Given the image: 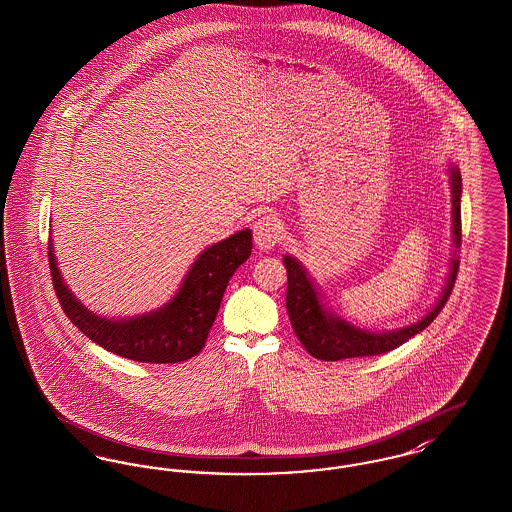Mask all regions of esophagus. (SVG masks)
Instances as JSON below:
<instances>
[{"instance_id": "34e87169", "label": "esophagus", "mask_w": 512, "mask_h": 512, "mask_svg": "<svg viewBox=\"0 0 512 512\" xmlns=\"http://www.w3.org/2000/svg\"><path fill=\"white\" fill-rule=\"evenodd\" d=\"M280 232H282V226L274 214H265V216L257 218L253 224L255 243L259 249H265V251L272 249L278 243Z\"/></svg>"}]
</instances>
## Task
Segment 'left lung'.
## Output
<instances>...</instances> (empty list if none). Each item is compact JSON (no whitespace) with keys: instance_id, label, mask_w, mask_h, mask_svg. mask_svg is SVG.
I'll return each mask as SVG.
<instances>
[{"instance_id":"left-lung-1","label":"left lung","mask_w":512,"mask_h":512,"mask_svg":"<svg viewBox=\"0 0 512 512\" xmlns=\"http://www.w3.org/2000/svg\"><path fill=\"white\" fill-rule=\"evenodd\" d=\"M452 191V243L458 249L462 241V220H460V195H462V178L456 166H451ZM456 253V251H454ZM460 261H451V272L447 278V286L435 307L420 319L418 323L404 327L400 331L369 332L354 327L352 323L334 317L319 300V294L309 280L307 272L301 267L300 261L294 257H284V267L288 272V290H286V309L290 323L296 336L300 338L303 348L317 360L338 361L346 358H365L387 354L394 348L402 346L406 340L416 336L433 323V319L441 313L445 303L449 301L454 280L458 274Z\"/></svg>"}]
</instances>
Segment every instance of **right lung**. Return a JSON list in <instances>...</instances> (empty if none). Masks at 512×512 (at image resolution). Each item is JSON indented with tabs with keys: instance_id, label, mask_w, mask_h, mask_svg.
Wrapping results in <instances>:
<instances>
[{
	"instance_id": "right-lung-1",
	"label": "right lung",
	"mask_w": 512,
	"mask_h": 512,
	"mask_svg": "<svg viewBox=\"0 0 512 512\" xmlns=\"http://www.w3.org/2000/svg\"><path fill=\"white\" fill-rule=\"evenodd\" d=\"M251 230L207 247L183 278L180 292L164 307L133 319H104L94 315L67 290L61 280L52 241L48 263L52 284L67 319L108 352L143 363H178L197 356L211 331L224 290L249 255Z\"/></svg>"
}]
</instances>
